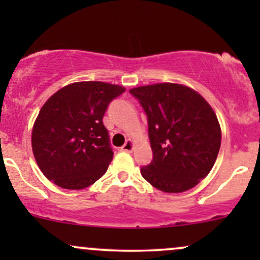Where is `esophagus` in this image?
<instances>
[{
    "mask_svg": "<svg viewBox=\"0 0 260 260\" xmlns=\"http://www.w3.org/2000/svg\"><path fill=\"white\" fill-rule=\"evenodd\" d=\"M133 148H134V142H133L132 139H128L127 142L123 144V147L121 148V150H123V151H132Z\"/></svg>",
    "mask_w": 260,
    "mask_h": 260,
    "instance_id": "1",
    "label": "esophagus"
}]
</instances>
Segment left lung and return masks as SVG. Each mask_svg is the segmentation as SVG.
<instances>
[{"label": "left lung", "mask_w": 260, "mask_h": 260, "mask_svg": "<svg viewBox=\"0 0 260 260\" xmlns=\"http://www.w3.org/2000/svg\"><path fill=\"white\" fill-rule=\"evenodd\" d=\"M148 116L154 159L140 174L165 193H182L208 176L215 164L221 128L216 113L194 89L156 83L129 90Z\"/></svg>", "instance_id": "obj_1"}]
</instances>
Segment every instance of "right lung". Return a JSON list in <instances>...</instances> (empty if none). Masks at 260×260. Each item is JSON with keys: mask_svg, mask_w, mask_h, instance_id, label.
Listing matches in <instances>:
<instances>
[{"mask_svg": "<svg viewBox=\"0 0 260 260\" xmlns=\"http://www.w3.org/2000/svg\"><path fill=\"white\" fill-rule=\"evenodd\" d=\"M124 86L76 82L51 95L39 111L31 148L47 180L64 189H83L105 175L113 153L104 113Z\"/></svg>", "mask_w": 260, "mask_h": 260, "instance_id": "add662e5", "label": "right lung"}]
</instances>
